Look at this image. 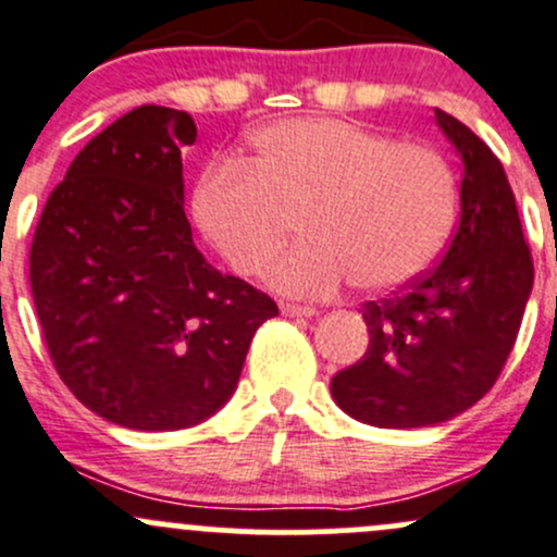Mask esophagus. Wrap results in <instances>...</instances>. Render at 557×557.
Segmentation results:
<instances>
[{
	"mask_svg": "<svg viewBox=\"0 0 557 557\" xmlns=\"http://www.w3.org/2000/svg\"><path fill=\"white\" fill-rule=\"evenodd\" d=\"M280 312H283L285 318H314V314H318V309L298 307V304H280Z\"/></svg>",
	"mask_w": 557,
	"mask_h": 557,
	"instance_id": "1",
	"label": "esophagus"
}]
</instances>
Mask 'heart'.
Masks as SVG:
<instances>
[{
	"label": "heart",
	"instance_id": "obj_1",
	"mask_svg": "<svg viewBox=\"0 0 557 557\" xmlns=\"http://www.w3.org/2000/svg\"><path fill=\"white\" fill-rule=\"evenodd\" d=\"M245 165L197 181L195 219L237 272L272 261L301 213L307 239L267 269L283 296L325 298L349 280L386 294L421 277L456 221L454 171L435 149L333 116L261 127Z\"/></svg>",
	"mask_w": 557,
	"mask_h": 557
}]
</instances>
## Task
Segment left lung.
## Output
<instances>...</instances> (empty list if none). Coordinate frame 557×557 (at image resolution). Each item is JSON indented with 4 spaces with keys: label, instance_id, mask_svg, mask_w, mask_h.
I'll use <instances>...</instances> for the list:
<instances>
[{
    "label": "left lung",
    "instance_id": "1",
    "mask_svg": "<svg viewBox=\"0 0 557 557\" xmlns=\"http://www.w3.org/2000/svg\"><path fill=\"white\" fill-rule=\"evenodd\" d=\"M435 122L461 160L459 226L435 269L366 304L368 352L331 379L344 413L384 430L443 424L475 406L499 379L534 288L505 168L456 116L435 109Z\"/></svg>",
    "mask_w": 557,
    "mask_h": 557
}]
</instances>
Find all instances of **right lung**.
Segmentation results:
<instances>
[{"mask_svg":"<svg viewBox=\"0 0 557 557\" xmlns=\"http://www.w3.org/2000/svg\"><path fill=\"white\" fill-rule=\"evenodd\" d=\"M186 111L146 103L98 133L52 189L28 256L58 376L138 432L186 430L226 406L277 304L219 272L191 239Z\"/></svg>","mask_w":557,"mask_h":557,"instance_id":"add662e5","label":"right lung"}]
</instances>
